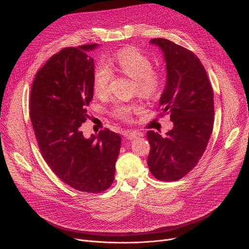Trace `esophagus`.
<instances>
[{
    "instance_id": "esophagus-1",
    "label": "esophagus",
    "mask_w": 249,
    "mask_h": 249,
    "mask_svg": "<svg viewBox=\"0 0 249 249\" xmlns=\"http://www.w3.org/2000/svg\"><path fill=\"white\" fill-rule=\"evenodd\" d=\"M124 137L127 139V140H129V141H131V140H135V139H137L138 137H140L139 136V133L138 132H135V131H124Z\"/></svg>"
}]
</instances>
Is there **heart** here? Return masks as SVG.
Instances as JSON below:
<instances>
[{"mask_svg": "<svg viewBox=\"0 0 249 249\" xmlns=\"http://www.w3.org/2000/svg\"><path fill=\"white\" fill-rule=\"evenodd\" d=\"M113 66L127 78L135 81L136 91L142 97L152 98L161 88V76L152 71V64L147 56L136 49H124L119 52L113 59ZM111 69L104 63H100L93 71V90L95 94L104 97L109 91L112 80ZM141 109L138 105H118L114 113L123 120L128 121L131 113Z\"/></svg>", "mask_w": 249, "mask_h": 249, "instance_id": "1", "label": "heart"}]
</instances>
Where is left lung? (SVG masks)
Returning a JSON list of instances; mask_svg holds the SVG:
<instances>
[{
    "label": "left lung",
    "mask_w": 249,
    "mask_h": 249,
    "mask_svg": "<svg viewBox=\"0 0 249 249\" xmlns=\"http://www.w3.org/2000/svg\"><path fill=\"white\" fill-rule=\"evenodd\" d=\"M163 53L166 83L160 99V116L170 112L173 129L165 136L148 130L147 165L157 179L178 180L202 157L213 128V91L197 56L166 39H151Z\"/></svg>",
    "instance_id": "obj_1"
}]
</instances>
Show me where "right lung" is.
<instances>
[{"label":"right lung","instance_id":"add662e5","mask_svg":"<svg viewBox=\"0 0 249 249\" xmlns=\"http://www.w3.org/2000/svg\"><path fill=\"white\" fill-rule=\"evenodd\" d=\"M98 44L65 48L39 70L30 97V118L42 156L63 182L85 193L107 189L116 173L122 138L107 128L87 139Z\"/></svg>","mask_w":249,"mask_h":249}]
</instances>
